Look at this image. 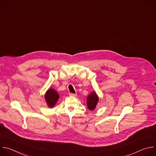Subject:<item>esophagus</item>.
Listing matches in <instances>:
<instances>
[{
    "label": "esophagus",
    "instance_id": "1",
    "mask_svg": "<svg viewBox=\"0 0 156 156\" xmlns=\"http://www.w3.org/2000/svg\"><path fill=\"white\" fill-rule=\"evenodd\" d=\"M69 95L71 96H74V97L76 96V94H75V93H70Z\"/></svg>",
    "mask_w": 156,
    "mask_h": 156
}]
</instances>
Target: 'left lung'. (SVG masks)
Listing matches in <instances>:
<instances>
[{
    "instance_id": "1",
    "label": "left lung",
    "mask_w": 156,
    "mask_h": 156,
    "mask_svg": "<svg viewBox=\"0 0 156 156\" xmlns=\"http://www.w3.org/2000/svg\"><path fill=\"white\" fill-rule=\"evenodd\" d=\"M98 101V97L95 93H93L90 96H88L87 98V105L88 108L90 110H93L97 105Z\"/></svg>"
}]
</instances>
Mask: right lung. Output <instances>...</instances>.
I'll use <instances>...</instances> for the list:
<instances>
[{
  "instance_id": "add662e5",
  "label": "right lung",
  "mask_w": 156,
  "mask_h": 156,
  "mask_svg": "<svg viewBox=\"0 0 156 156\" xmlns=\"http://www.w3.org/2000/svg\"><path fill=\"white\" fill-rule=\"evenodd\" d=\"M59 96L58 93L53 89H49L45 95V99L49 107H53L57 100Z\"/></svg>"
}]
</instances>
